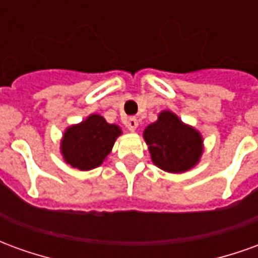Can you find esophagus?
I'll return each mask as SVG.
<instances>
[{
    "label": "esophagus",
    "instance_id": "obj_1",
    "mask_svg": "<svg viewBox=\"0 0 258 258\" xmlns=\"http://www.w3.org/2000/svg\"><path fill=\"white\" fill-rule=\"evenodd\" d=\"M125 125L130 131H135L137 127H138V118L137 117H128L125 120Z\"/></svg>",
    "mask_w": 258,
    "mask_h": 258
}]
</instances>
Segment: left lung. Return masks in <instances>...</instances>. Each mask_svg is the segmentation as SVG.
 Returning a JSON list of instances; mask_svg holds the SVG:
<instances>
[{"label":"left lung","instance_id":"8db88e82","mask_svg":"<svg viewBox=\"0 0 258 258\" xmlns=\"http://www.w3.org/2000/svg\"><path fill=\"white\" fill-rule=\"evenodd\" d=\"M144 138L153 163L168 173L188 171L199 162L203 152L202 135L168 110L146 127Z\"/></svg>","mask_w":258,"mask_h":258}]
</instances>
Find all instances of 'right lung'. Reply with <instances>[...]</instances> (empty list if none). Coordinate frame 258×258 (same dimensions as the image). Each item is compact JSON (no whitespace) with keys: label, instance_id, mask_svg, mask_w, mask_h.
<instances>
[{"label":"right lung","instance_id":"obj_1","mask_svg":"<svg viewBox=\"0 0 258 258\" xmlns=\"http://www.w3.org/2000/svg\"><path fill=\"white\" fill-rule=\"evenodd\" d=\"M121 134L116 124H109L99 114H91L83 123L66 130L60 144L64 162L79 170L101 166Z\"/></svg>","mask_w":258,"mask_h":258}]
</instances>
